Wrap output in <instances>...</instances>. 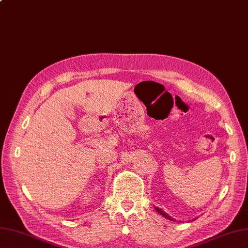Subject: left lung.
I'll list each match as a JSON object with an SVG mask.
<instances>
[{
	"label": "left lung",
	"instance_id": "left-lung-1",
	"mask_svg": "<svg viewBox=\"0 0 248 248\" xmlns=\"http://www.w3.org/2000/svg\"><path fill=\"white\" fill-rule=\"evenodd\" d=\"M154 209L156 210L159 215H162V216H163V217H165L166 218H168V220H171V221H175V220H173V218H172V217H171L169 215H167L164 210H162V209H160V208H158V207H154Z\"/></svg>",
	"mask_w": 248,
	"mask_h": 248
}]
</instances>
